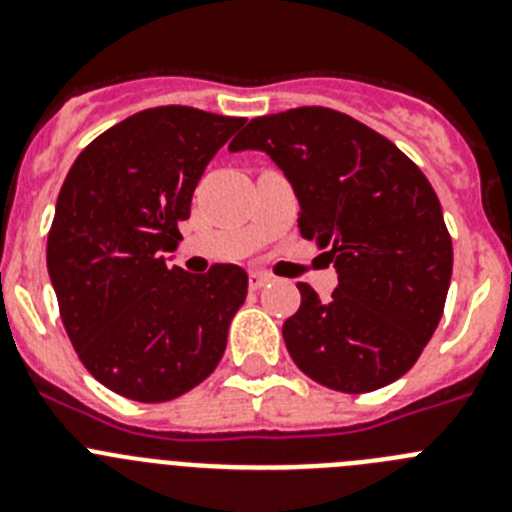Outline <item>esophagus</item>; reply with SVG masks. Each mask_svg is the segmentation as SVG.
I'll return each mask as SVG.
<instances>
[{"mask_svg": "<svg viewBox=\"0 0 512 512\" xmlns=\"http://www.w3.org/2000/svg\"><path fill=\"white\" fill-rule=\"evenodd\" d=\"M266 282H269V274H264V271H251V274H248V287H251L253 292L264 287Z\"/></svg>", "mask_w": 512, "mask_h": 512, "instance_id": "34e87169", "label": "esophagus"}]
</instances>
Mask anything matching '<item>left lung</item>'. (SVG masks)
I'll list each match as a JSON object with an SVG mask.
<instances>
[{
  "label": "left lung",
  "mask_w": 512,
  "mask_h": 512,
  "mask_svg": "<svg viewBox=\"0 0 512 512\" xmlns=\"http://www.w3.org/2000/svg\"><path fill=\"white\" fill-rule=\"evenodd\" d=\"M230 151H264L300 202L302 238L338 274L328 300L307 284L282 325L310 379L338 392L395 382L423 354L443 315L454 248L423 171L364 122L328 107L256 117Z\"/></svg>",
  "instance_id": "8db88e82"
}]
</instances>
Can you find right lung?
<instances>
[{
	"instance_id": "1",
	"label": "right lung",
	"mask_w": 512,
	"mask_h": 512,
	"mask_svg": "<svg viewBox=\"0 0 512 512\" xmlns=\"http://www.w3.org/2000/svg\"><path fill=\"white\" fill-rule=\"evenodd\" d=\"M243 117L169 104L130 115L71 166L48 274L81 364L107 390L166 402L210 377L248 292L241 266H169L207 164Z\"/></svg>"
}]
</instances>
